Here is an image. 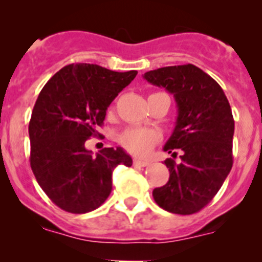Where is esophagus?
<instances>
[{"label": "esophagus", "mask_w": 262, "mask_h": 262, "mask_svg": "<svg viewBox=\"0 0 262 262\" xmlns=\"http://www.w3.org/2000/svg\"><path fill=\"white\" fill-rule=\"evenodd\" d=\"M149 161H143V160H138V158H136V160L133 161V165L134 166H141V167H146V166H149Z\"/></svg>", "instance_id": "34e87169"}]
</instances>
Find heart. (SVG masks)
Listing matches in <instances>:
<instances>
[{
    "mask_svg": "<svg viewBox=\"0 0 262 262\" xmlns=\"http://www.w3.org/2000/svg\"><path fill=\"white\" fill-rule=\"evenodd\" d=\"M161 134L153 129L130 128L120 136L121 146L133 155L144 157L160 142Z\"/></svg>",
    "mask_w": 262,
    "mask_h": 262,
    "instance_id": "obj_1",
    "label": "heart"
}]
</instances>
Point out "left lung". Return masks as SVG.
<instances>
[{
    "instance_id": "8db88e82",
    "label": "left lung",
    "mask_w": 262,
    "mask_h": 262,
    "mask_svg": "<svg viewBox=\"0 0 262 262\" xmlns=\"http://www.w3.org/2000/svg\"><path fill=\"white\" fill-rule=\"evenodd\" d=\"M144 80L173 95L178 119L163 150L181 149V161L167 158L166 185L152 195L158 207L170 213L192 214L218 192L233 165L234 120L218 82L194 64L171 66L149 71Z\"/></svg>"
}]
</instances>
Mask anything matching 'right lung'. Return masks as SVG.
Wrapping results in <instances>:
<instances>
[{"label": "right lung", "instance_id": "add662e5", "mask_svg": "<svg viewBox=\"0 0 262 262\" xmlns=\"http://www.w3.org/2000/svg\"><path fill=\"white\" fill-rule=\"evenodd\" d=\"M137 73L89 63L68 64L39 94L29 123L30 166L60 209L83 214L99 208L112 192L114 168L133 163L121 147L104 148L94 156L84 143L100 136L97 128L107 107Z\"/></svg>", "mask_w": 262, "mask_h": 262}]
</instances>
